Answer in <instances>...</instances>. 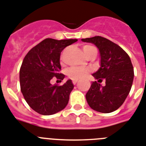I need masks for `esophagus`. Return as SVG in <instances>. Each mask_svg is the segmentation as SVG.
<instances>
[{
    "label": "esophagus",
    "instance_id": "obj_1",
    "mask_svg": "<svg viewBox=\"0 0 146 146\" xmlns=\"http://www.w3.org/2000/svg\"><path fill=\"white\" fill-rule=\"evenodd\" d=\"M77 82H78V80H76V79H73V85H76V84L77 83Z\"/></svg>",
    "mask_w": 146,
    "mask_h": 146
}]
</instances>
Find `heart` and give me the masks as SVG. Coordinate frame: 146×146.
Listing matches in <instances>:
<instances>
[{
  "mask_svg": "<svg viewBox=\"0 0 146 146\" xmlns=\"http://www.w3.org/2000/svg\"><path fill=\"white\" fill-rule=\"evenodd\" d=\"M83 52L87 56L88 54L92 52L93 51L97 50L95 47L91 45H85L82 47ZM90 72V70L88 68H85V67H71L70 69L67 71V76L72 79H81L85 78L86 76Z\"/></svg>",
  "mask_w": 146,
  "mask_h": 146,
  "instance_id": "obj_1",
  "label": "heart"
}]
</instances>
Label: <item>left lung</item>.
<instances>
[{
  "instance_id": "8db88e82",
  "label": "left lung",
  "mask_w": 146,
  "mask_h": 146,
  "mask_svg": "<svg viewBox=\"0 0 146 146\" xmlns=\"http://www.w3.org/2000/svg\"><path fill=\"white\" fill-rule=\"evenodd\" d=\"M99 49L100 67L92 74L98 81L93 82L85 98L92 110L110 113L118 110L124 102L132 87L134 72L131 58L122 48L100 36L82 39ZM106 81L102 86L99 82Z\"/></svg>"
}]
</instances>
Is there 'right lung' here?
<instances>
[{"label":"right lung","mask_w":146,"mask_h":146,"mask_svg":"<svg viewBox=\"0 0 146 146\" xmlns=\"http://www.w3.org/2000/svg\"><path fill=\"white\" fill-rule=\"evenodd\" d=\"M76 41V39H45L25 57L19 71L21 92L35 112L50 115L64 110L68 104L74 87L71 79L62 85H53L50 81L54 76L61 82L64 79L65 76L60 73L61 52Z\"/></svg>","instance_id":"add662e5"}]
</instances>
